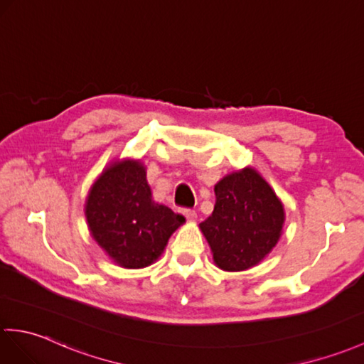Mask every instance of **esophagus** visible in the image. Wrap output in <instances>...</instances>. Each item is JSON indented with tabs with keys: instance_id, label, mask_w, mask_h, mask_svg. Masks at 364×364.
Segmentation results:
<instances>
[{
	"instance_id": "esophagus-1",
	"label": "esophagus",
	"mask_w": 364,
	"mask_h": 364,
	"mask_svg": "<svg viewBox=\"0 0 364 364\" xmlns=\"http://www.w3.org/2000/svg\"><path fill=\"white\" fill-rule=\"evenodd\" d=\"M183 215L188 218V220H196V218H197V213L193 209H184Z\"/></svg>"
}]
</instances>
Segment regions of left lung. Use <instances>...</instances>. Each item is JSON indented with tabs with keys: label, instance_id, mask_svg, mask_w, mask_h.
Listing matches in <instances>:
<instances>
[{
	"label": "left lung",
	"instance_id": "obj_1",
	"mask_svg": "<svg viewBox=\"0 0 364 364\" xmlns=\"http://www.w3.org/2000/svg\"><path fill=\"white\" fill-rule=\"evenodd\" d=\"M214 192V210L200 223V230L215 265L225 272L257 265L282 234L285 213L281 200L252 167L223 176Z\"/></svg>",
	"mask_w": 364,
	"mask_h": 364
}]
</instances>
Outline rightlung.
Masks as SVG:
<instances>
[{
	"label": "right lung",
	"instance_id": "obj_1",
	"mask_svg": "<svg viewBox=\"0 0 364 364\" xmlns=\"http://www.w3.org/2000/svg\"><path fill=\"white\" fill-rule=\"evenodd\" d=\"M91 237L122 268H144L163 255L171 235L186 222L151 198L139 159L109 164L91 186L85 203Z\"/></svg>",
	"mask_w": 364,
	"mask_h": 364
}]
</instances>
